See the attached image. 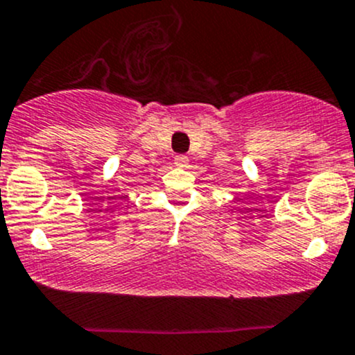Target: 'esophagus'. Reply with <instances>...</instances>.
<instances>
[{"instance_id": "34e87169", "label": "esophagus", "mask_w": 355, "mask_h": 355, "mask_svg": "<svg viewBox=\"0 0 355 355\" xmlns=\"http://www.w3.org/2000/svg\"><path fill=\"white\" fill-rule=\"evenodd\" d=\"M187 163H189V158H187V156H185V155L175 156V166L185 168V166H187Z\"/></svg>"}]
</instances>
